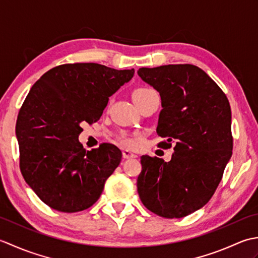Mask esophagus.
Wrapping results in <instances>:
<instances>
[{
  "mask_svg": "<svg viewBox=\"0 0 258 258\" xmlns=\"http://www.w3.org/2000/svg\"><path fill=\"white\" fill-rule=\"evenodd\" d=\"M135 157H138V155H135L134 153L130 152L127 150L123 151V158H125V160H128V158H135Z\"/></svg>",
  "mask_w": 258,
  "mask_h": 258,
  "instance_id": "obj_1",
  "label": "esophagus"
}]
</instances>
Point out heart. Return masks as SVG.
<instances>
[{
	"label": "heart",
	"instance_id": "heart-1",
	"mask_svg": "<svg viewBox=\"0 0 258 258\" xmlns=\"http://www.w3.org/2000/svg\"><path fill=\"white\" fill-rule=\"evenodd\" d=\"M153 92V90L149 89V87H140V89L135 90L133 93V100H138V98L144 96L146 94H149V93ZM122 143L126 146H132L133 145V141L130 140V139H123L122 140Z\"/></svg>",
	"mask_w": 258,
	"mask_h": 258
}]
</instances>
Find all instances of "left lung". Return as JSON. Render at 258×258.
<instances>
[{"label": "left lung", "mask_w": 258, "mask_h": 258, "mask_svg": "<svg viewBox=\"0 0 258 258\" xmlns=\"http://www.w3.org/2000/svg\"><path fill=\"white\" fill-rule=\"evenodd\" d=\"M139 75L160 93L156 132L169 162L143 155L138 191L143 205L165 218H180L211 200L233 150L229 102L221 87L191 64L142 68Z\"/></svg>", "instance_id": "1"}]
</instances>
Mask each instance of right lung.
Returning a JSON list of instances; mask_svg holds the SVG:
<instances>
[{
    "label": "right lung",
    "instance_id": "1",
    "mask_svg": "<svg viewBox=\"0 0 258 258\" xmlns=\"http://www.w3.org/2000/svg\"><path fill=\"white\" fill-rule=\"evenodd\" d=\"M134 73L97 63L62 64L32 86L16 120L20 169L53 210L81 212L100 199L122 152L108 143L85 151L79 142L81 124L97 122L108 97Z\"/></svg>",
    "mask_w": 258,
    "mask_h": 258
}]
</instances>
